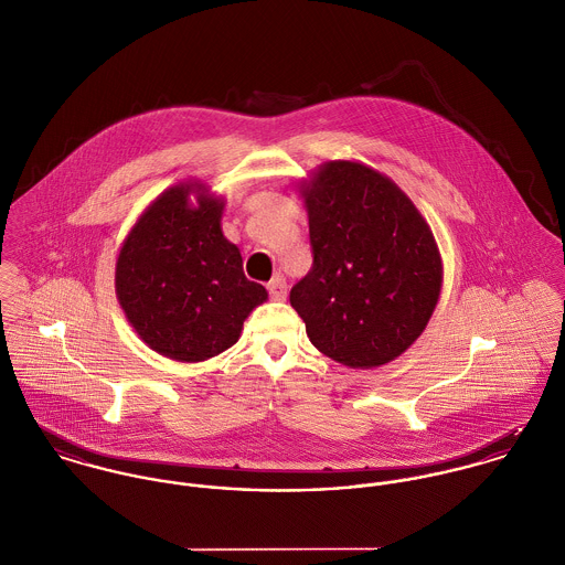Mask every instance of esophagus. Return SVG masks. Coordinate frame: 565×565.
<instances>
[{"mask_svg":"<svg viewBox=\"0 0 565 565\" xmlns=\"http://www.w3.org/2000/svg\"><path fill=\"white\" fill-rule=\"evenodd\" d=\"M266 288H268V295H270L273 301H284L286 295H288V284H286V279H284L281 275H275V277L268 281Z\"/></svg>","mask_w":565,"mask_h":565,"instance_id":"1","label":"esophagus"}]
</instances>
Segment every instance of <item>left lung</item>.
<instances>
[{
  "label": "left lung",
  "instance_id": "left-lung-1",
  "mask_svg": "<svg viewBox=\"0 0 565 565\" xmlns=\"http://www.w3.org/2000/svg\"><path fill=\"white\" fill-rule=\"evenodd\" d=\"M301 194L313 262L290 303L310 342L351 369L396 360L438 306L441 257L427 221L390 178L360 162H324Z\"/></svg>",
  "mask_w": 565,
  "mask_h": 565
}]
</instances>
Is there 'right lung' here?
I'll list each match as a JSON object with an SVG mask.
<instances>
[{"instance_id":"add662e5","label":"right lung","mask_w":565,"mask_h":565,"mask_svg":"<svg viewBox=\"0 0 565 565\" xmlns=\"http://www.w3.org/2000/svg\"><path fill=\"white\" fill-rule=\"evenodd\" d=\"M223 207L203 184H178L140 214L124 241L115 273L119 303L140 340L164 358L203 362L223 353L268 299L223 236Z\"/></svg>"}]
</instances>
